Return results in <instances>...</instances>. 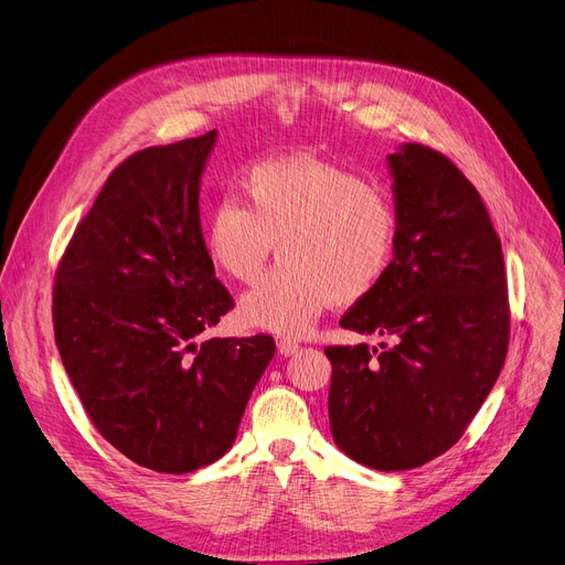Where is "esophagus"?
Here are the masks:
<instances>
[{
	"mask_svg": "<svg viewBox=\"0 0 565 565\" xmlns=\"http://www.w3.org/2000/svg\"><path fill=\"white\" fill-rule=\"evenodd\" d=\"M277 348H279V352L284 354V358H292V354L300 352L302 345H300L298 341H295V339H279Z\"/></svg>",
	"mask_w": 565,
	"mask_h": 565,
	"instance_id": "obj_1",
	"label": "esophagus"
}]
</instances>
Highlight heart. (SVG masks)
<instances>
[{"mask_svg": "<svg viewBox=\"0 0 565 565\" xmlns=\"http://www.w3.org/2000/svg\"><path fill=\"white\" fill-rule=\"evenodd\" d=\"M224 196L205 226L220 270L254 284L275 243L281 263L241 302L252 328L302 337L324 309L369 295L390 273L398 241L392 194L360 173L320 160H267Z\"/></svg>", "mask_w": 565, "mask_h": 565, "instance_id": "obj_1", "label": "heart"}]
</instances>
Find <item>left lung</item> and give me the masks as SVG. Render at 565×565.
<instances>
[{
    "mask_svg": "<svg viewBox=\"0 0 565 565\" xmlns=\"http://www.w3.org/2000/svg\"><path fill=\"white\" fill-rule=\"evenodd\" d=\"M398 241L384 279L341 328L387 337L328 345L330 428L339 449L380 471L449 451L501 373L511 337L509 281L490 215L465 173L435 148L390 156Z\"/></svg>",
    "mask_w": 565,
    "mask_h": 565,
    "instance_id": "1",
    "label": "left lung"
}]
</instances>
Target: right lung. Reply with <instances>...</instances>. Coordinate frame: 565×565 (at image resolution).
Masks as SVG:
<instances>
[{"mask_svg": "<svg viewBox=\"0 0 565 565\" xmlns=\"http://www.w3.org/2000/svg\"><path fill=\"white\" fill-rule=\"evenodd\" d=\"M217 130L118 164L56 265L54 341L96 430L132 462L188 473L220 460L275 339H207L233 309L215 277L199 185Z\"/></svg>", "mask_w": 565, "mask_h": 565, "instance_id": "obj_1", "label": "right lung"}]
</instances>
